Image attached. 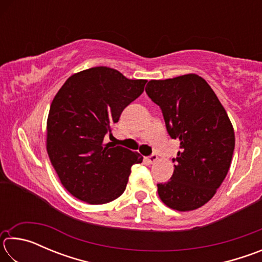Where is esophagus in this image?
I'll return each mask as SVG.
<instances>
[{"label": "esophagus", "instance_id": "1", "mask_svg": "<svg viewBox=\"0 0 262 262\" xmlns=\"http://www.w3.org/2000/svg\"><path fill=\"white\" fill-rule=\"evenodd\" d=\"M145 161H147L149 164H154L158 161V157H157V155H151V156L145 158Z\"/></svg>", "mask_w": 262, "mask_h": 262}]
</instances>
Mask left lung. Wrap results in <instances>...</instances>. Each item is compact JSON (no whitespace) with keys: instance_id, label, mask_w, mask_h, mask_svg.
<instances>
[{"instance_id":"1","label":"left lung","mask_w":262,"mask_h":262,"mask_svg":"<svg viewBox=\"0 0 262 262\" xmlns=\"http://www.w3.org/2000/svg\"><path fill=\"white\" fill-rule=\"evenodd\" d=\"M145 92L162 110L166 129L180 142L171 180L157 184L164 205L190 211L210 200L228 174L234 130L209 84L196 74L151 79Z\"/></svg>"}]
</instances>
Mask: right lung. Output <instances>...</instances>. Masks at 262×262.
<instances>
[{
  "mask_svg": "<svg viewBox=\"0 0 262 262\" xmlns=\"http://www.w3.org/2000/svg\"><path fill=\"white\" fill-rule=\"evenodd\" d=\"M147 82L95 67L72 75L57 91L47 118L46 149L62 186L78 200H115L125 192L130 167L143 161L104 137Z\"/></svg>",
  "mask_w": 262,
  "mask_h": 262,
  "instance_id": "right-lung-1",
  "label": "right lung"
}]
</instances>
